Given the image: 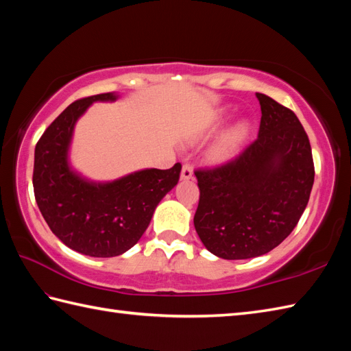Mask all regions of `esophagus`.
Instances as JSON below:
<instances>
[{
    "mask_svg": "<svg viewBox=\"0 0 351 351\" xmlns=\"http://www.w3.org/2000/svg\"><path fill=\"white\" fill-rule=\"evenodd\" d=\"M193 178V167L190 166V164H184L182 166V170H181V180L182 181H189Z\"/></svg>",
    "mask_w": 351,
    "mask_h": 351,
    "instance_id": "obj_1",
    "label": "esophagus"
}]
</instances>
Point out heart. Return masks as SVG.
<instances>
[{
    "label": "heart",
    "instance_id": "1",
    "mask_svg": "<svg viewBox=\"0 0 351 351\" xmlns=\"http://www.w3.org/2000/svg\"><path fill=\"white\" fill-rule=\"evenodd\" d=\"M229 119V110L226 107H221L215 110L214 113L210 116V119L202 125L196 134L195 138L204 140L213 136L214 132H217L225 122ZM250 134V123L247 121H240L230 126L221 136L217 138V141L211 146L210 149V160L213 162H228L234 160L235 156L240 152L243 147L244 141L247 140Z\"/></svg>",
    "mask_w": 351,
    "mask_h": 351
}]
</instances>
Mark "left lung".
Segmentation results:
<instances>
[{
	"label": "left lung",
	"mask_w": 351,
	"mask_h": 351,
	"mask_svg": "<svg viewBox=\"0 0 351 351\" xmlns=\"http://www.w3.org/2000/svg\"><path fill=\"white\" fill-rule=\"evenodd\" d=\"M256 98L263 113L258 138L235 160L195 171L196 232L223 259L256 258L278 247L299 223L314 185L311 143L300 121L270 96Z\"/></svg>",
	"instance_id": "8db88e82"
}]
</instances>
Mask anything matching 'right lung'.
<instances>
[{
    "label": "right lung",
    "instance_id": "add662e5",
    "mask_svg": "<svg viewBox=\"0 0 351 351\" xmlns=\"http://www.w3.org/2000/svg\"><path fill=\"white\" fill-rule=\"evenodd\" d=\"M101 93L72 102L52 122L34 151L33 187L37 206L58 240L93 258L119 256L145 234L156 205L180 181L181 164L167 170L143 169L110 182H95L71 167L69 147L78 119Z\"/></svg>",
    "mask_w": 351,
    "mask_h": 351
}]
</instances>
